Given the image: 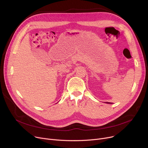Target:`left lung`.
<instances>
[{"label": "left lung", "mask_w": 148, "mask_h": 148, "mask_svg": "<svg viewBox=\"0 0 148 148\" xmlns=\"http://www.w3.org/2000/svg\"><path fill=\"white\" fill-rule=\"evenodd\" d=\"M107 103H109V104H110V103H110V102H107Z\"/></svg>", "instance_id": "left-lung-1"}]
</instances>
